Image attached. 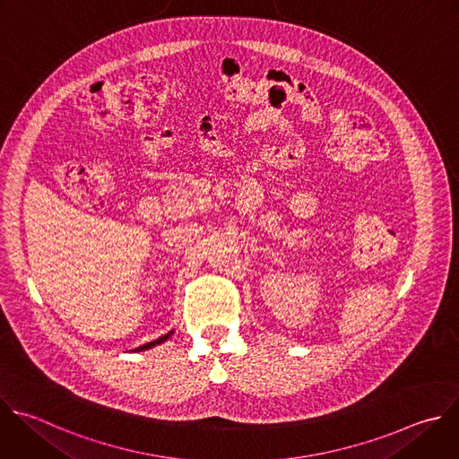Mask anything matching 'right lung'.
Returning a JSON list of instances; mask_svg holds the SVG:
<instances>
[{
	"label": "right lung",
	"mask_w": 459,
	"mask_h": 459,
	"mask_svg": "<svg viewBox=\"0 0 459 459\" xmlns=\"http://www.w3.org/2000/svg\"><path fill=\"white\" fill-rule=\"evenodd\" d=\"M173 335V332L171 333H168V335H164V337H160V339H157V341H152V342H147V344H143V346H140V348H136L134 351H143V350H149V348H152V346H157V344H162L164 341H168L169 337Z\"/></svg>",
	"instance_id": "1"
}]
</instances>
